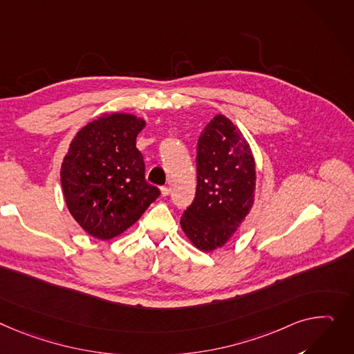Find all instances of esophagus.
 <instances>
[{
    "label": "esophagus",
    "instance_id": "obj_1",
    "mask_svg": "<svg viewBox=\"0 0 354 354\" xmlns=\"http://www.w3.org/2000/svg\"><path fill=\"white\" fill-rule=\"evenodd\" d=\"M160 194H162L163 198H167V196L171 194V189H169L168 186H162V187H160Z\"/></svg>",
    "mask_w": 354,
    "mask_h": 354
}]
</instances>
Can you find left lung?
Here are the masks:
<instances>
[{"label": "left lung", "instance_id": "left-lung-1", "mask_svg": "<svg viewBox=\"0 0 354 354\" xmlns=\"http://www.w3.org/2000/svg\"><path fill=\"white\" fill-rule=\"evenodd\" d=\"M254 159L242 132L222 113L202 131L196 147V194L180 218L199 250L222 248L253 205Z\"/></svg>", "mask_w": 354, "mask_h": 354}]
</instances>
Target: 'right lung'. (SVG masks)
Instances as JSON below:
<instances>
[{
  "mask_svg": "<svg viewBox=\"0 0 354 354\" xmlns=\"http://www.w3.org/2000/svg\"><path fill=\"white\" fill-rule=\"evenodd\" d=\"M145 121L131 113L104 115L73 139L61 167L71 215L91 236L112 239L132 226L160 191L145 179L136 136Z\"/></svg>",
  "mask_w": 354,
  "mask_h": 354,
  "instance_id": "obj_1",
  "label": "right lung"
}]
</instances>
